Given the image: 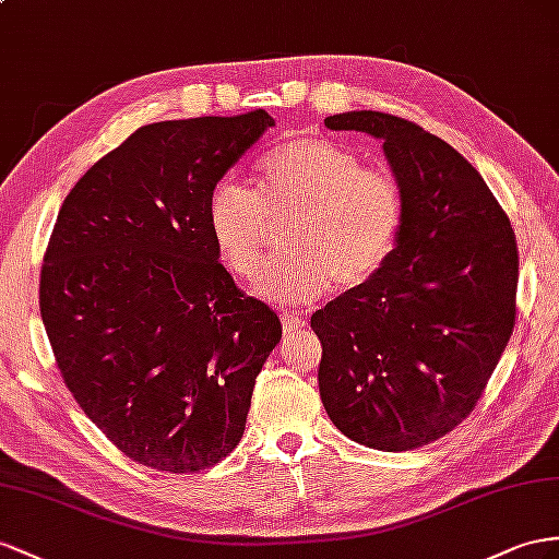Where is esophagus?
Here are the masks:
<instances>
[{"mask_svg":"<svg viewBox=\"0 0 559 559\" xmlns=\"http://www.w3.org/2000/svg\"><path fill=\"white\" fill-rule=\"evenodd\" d=\"M281 323H283L285 337H293V335L299 331V328L305 325L302 317H299V313H290V311H283V313H281Z\"/></svg>","mask_w":559,"mask_h":559,"instance_id":"obj_1","label":"esophagus"}]
</instances>
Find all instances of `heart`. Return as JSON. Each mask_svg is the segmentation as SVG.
<instances>
[{
  "label": "heart",
  "mask_w": 559,
  "mask_h": 559,
  "mask_svg": "<svg viewBox=\"0 0 559 559\" xmlns=\"http://www.w3.org/2000/svg\"><path fill=\"white\" fill-rule=\"evenodd\" d=\"M288 224L285 252L254 293L309 305L328 290H356L392 257L404 226V193L384 167L323 136H295L262 157L254 189L219 181L207 200V228L226 269L242 281L262 271L271 226Z\"/></svg>",
  "instance_id": "1"
}]
</instances>
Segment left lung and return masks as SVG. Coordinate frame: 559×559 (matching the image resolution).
Listing matches in <instances>:
<instances>
[{
	"instance_id": "1",
	"label": "left lung",
	"mask_w": 559,
	"mask_h": 559,
	"mask_svg": "<svg viewBox=\"0 0 559 559\" xmlns=\"http://www.w3.org/2000/svg\"><path fill=\"white\" fill-rule=\"evenodd\" d=\"M382 141L404 193L392 257L311 317L328 418L352 441L411 451L475 411L518 319V240L479 171L420 124L378 110L325 118Z\"/></svg>"
}]
</instances>
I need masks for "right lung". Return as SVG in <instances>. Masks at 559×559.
<instances>
[{
    "instance_id": "1",
    "label": "right lung",
    "mask_w": 559,
    "mask_h": 559,
    "mask_svg": "<svg viewBox=\"0 0 559 559\" xmlns=\"http://www.w3.org/2000/svg\"><path fill=\"white\" fill-rule=\"evenodd\" d=\"M274 118L146 124L63 200L39 274L41 323L80 408L132 461L191 475L246 429L281 321L219 264L207 200Z\"/></svg>"
}]
</instances>
